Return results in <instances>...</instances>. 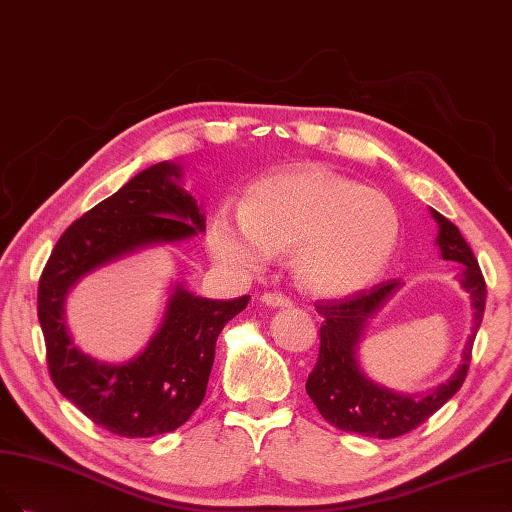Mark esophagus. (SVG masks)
Wrapping results in <instances>:
<instances>
[{"mask_svg":"<svg viewBox=\"0 0 512 512\" xmlns=\"http://www.w3.org/2000/svg\"><path fill=\"white\" fill-rule=\"evenodd\" d=\"M259 300H261L263 304H266V306H270V308H289V306H291V300L287 298V295L276 293V291L263 293Z\"/></svg>","mask_w":512,"mask_h":512,"instance_id":"esophagus-1","label":"esophagus"}]
</instances>
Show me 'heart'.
<instances>
[{
	"label": "heart",
	"instance_id": "b5f03b06",
	"mask_svg": "<svg viewBox=\"0 0 512 512\" xmlns=\"http://www.w3.org/2000/svg\"><path fill=\"white\" fill-rule=\"evenodd\" d=\"M400 214L389 197L327 168L263 176L246 191L240 217L214 212L208 246L221 263L261 272L291 253L295 283L315 298H344L372 285L395 253Z\"/></svg>",
	"mask_w": 512,
	"mask_h": 512
}]
</instances>
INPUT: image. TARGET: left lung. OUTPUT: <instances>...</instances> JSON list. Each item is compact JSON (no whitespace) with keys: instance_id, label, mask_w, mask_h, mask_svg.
I'll use <instances>...</instances> for the list:
<instances>
[{"instance_id":"8db88e82","label":"left lung","mask_w":512,"mask_h":512,"mask_svg":"<svg viewBox=\"0 0 512 512\" xmlns=\"http://www.w3.org/2000/svg\"><path fill=\"white\" fill-rule=\"evenodd\" d=\"M430 210L438 223L436 244L440 257L459 263V285L470 295L474 308L472 334L461 353V366L451 374L449 381L425 393L393 391L372 381L361 368L357 349L368 321L393 298V293L400 289V280H387L370 291H359L340 302H317V312L325 321L321 323L319 359L315 370L308 374L306 393L319 408L321 417L342 432L383 440L408 434L447 404L466 381L472 342L485 315V278L459 229L438 210Z\"/></svg>"}]
</instances>
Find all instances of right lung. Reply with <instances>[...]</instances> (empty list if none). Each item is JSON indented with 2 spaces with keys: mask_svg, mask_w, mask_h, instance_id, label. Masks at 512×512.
Returning a JSON list of instances; mask_svg holds the SVG:
<instances>
[{
  "mask_svg": "<svg viewBox=\"0 0 512 512\" xmlns=\"http://www.w3.org/2000/svg\"><path fill=\"white\" fill-rule=\"evenodd\" d=\"M180 180L183 168L172 161L136 174L65 229L40 276L38 319L55 387L93 423L125 438L174 432L193 415L206 395L221 329L251 300H208L176 283L159 329L136 357L108 364L74 344L65 300L80 278L206 232L204 212Z\"/></svg>",
  "mask_w": 512,
  "mask_h": 512,
  "instance_id": "obj_1",
  "label": "right lung"
}]
</instances>
